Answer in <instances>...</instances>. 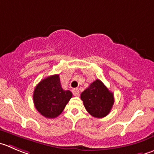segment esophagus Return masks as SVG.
<instances>
[{
    "label": "esophagus",
    "mask_w": 154,
    "mask_h": 154,
    "mask_svg": "<svg viewBox=\"0 0 154 154\" xmlns=\"http://www.w3.org/2000/svg\"><path fill=\"white\" fill-rule=\"evenodd\" d=\"M72 92H73V94H74V95H75V96H77V95H79L80 91H79L78 89H74L72 90Z\"/></svg>",
    "instance_id": "obj_1"
}]
</instances>
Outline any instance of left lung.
Returning a JSON list of instances; mask_svg holds the SVG:
<instances>
[{"instance_id":"obj_1","label":"left lung","mask_w":154,"mask_h":154,"mask_svg":"<svg viewBox=\"0 0 154 154\" xmlns=\"http://www.w3.org/2000/svg\"><path fill=\"white\" fill-rule=\"evenodd\" d=\"M80 98L88 113L97 118L106 117L114 103L113 94L98 79L82 92Z\"/></svg>"}]
</instances>
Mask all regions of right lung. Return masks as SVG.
<instances>
[{"label": "right lung", "mask_w": 154, "mask_h": 154, "mask_svg": "<svg viewBox=\"0 0 154 154\" xmlns=\"http://www.w3.org/2000/svg\"><path fill=\"white\" fill-rule=\"evenodd\" d=\"M72 97L69 90L61 86L59 74L50 76L36 86L33 94L34 104L37 111L47 118H56L62 113Z\"/></svg>", "instance_id": "obj_1"}]
</instances>
